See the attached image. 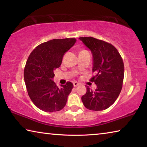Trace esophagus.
<instances>
[{"label":"esophagus","mask_w":147,"mask_h":147,"mask_svg":"<svg viewBox=\"0 0 147 147\" xmlns=\"http://www.w3.org/2000/svg\"><path fill=\"white\" fill-rule=\"evenodd\" d=\"M79 83H78V82H73V86H74V87H76V86H78V85H79Z\"/></svg>","instance_id":"esophagus-1"}]
</instances>
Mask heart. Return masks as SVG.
<instances>
[{
  "instance_id": "heart-1",
  "label": "heart",
  "mask_w": 147,
  "mask_h": 147,
  "mask_svg": "<svg viewBox=\"0 0 147 147\" xmlns=\"http://www.w3.org/2000/svg\"><path fill=\"white\" fill-rule=\"evenodd\" d=\"M84 51H85V50H84Z\"/></svg>"
}]
</instances>
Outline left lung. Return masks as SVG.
I'll use <instances>...</instances> for the list:
<instances>
[{"label": "left lung", "mask_w": 147, "mask_h": 147, "mask_svg": "<svg viewBox=\"0 0 147 147\" xmlns=\"http://www.w3.org/2000/svg\"><path fill=\"white\" fill-rule=\"evenodd\" d=\"M91 50L93 58L90 81L97 86L93 91L87 86L82 96L84 106L90 110L101 111L115 102L123 88L124 67L120 54L111 43L92 37L79 38Z\"/></svg>", "instance_id": "1"}]
</instances>
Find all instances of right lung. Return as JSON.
<instances>
[{
    "instance_id": "right-lung-1",
    "label": "right lung",
    "mask_w": 147,
    "mask_h": 147,
    "mask_svg": "<svg viewBox=\"0 0 147 147\" xmlns=\"http://www.w3.org/2000/svg\"><path fill=\"white\" fill-rule=\"evenodd\" d=\"M75 38L54 39L36 47L30 54L24 69V79L31 100L45 112L60 111L66 105L73 84L67 82L58 88L54 82V71L59 67L64 54Z\"/></svg>"
}]
</instances>
